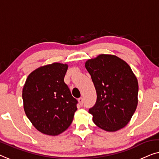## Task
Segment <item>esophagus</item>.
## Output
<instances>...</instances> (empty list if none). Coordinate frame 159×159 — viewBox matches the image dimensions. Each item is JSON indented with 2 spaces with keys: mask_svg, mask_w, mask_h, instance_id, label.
Wrapping results in <instances>:
<instances>
[{
  "mask_svg": "<svg viewBox=\"0 0 159 159\" xmlns=\"http://www.w3.org/2000/svg\"><path fill=\"white\" fill-rule=\"evenodd\" d=\"M78 101H79L80 105H81V106H82V105H83V98H79V100H78Z\"/></svg>",
  "mask_w": 159,
  "mask_h": 159,
  "instance_id": "34e87169",
  "label": "esophagus"
}]
</instances>
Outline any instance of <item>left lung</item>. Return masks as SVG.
Wrapping results in <instances>:
<instances>
[{
  "instance_id": "1",
  "label": "left lung",
  "mask_w": 159,
  "mask_h": 159,
  "mask_svg": "<svg viewBox=\"0 0 159 159\" xmlns=\"http://www.w3.org/2000/svg\"><path fill=\"white\" fill-rule=\"evenodd\" d=\"M97 93L89 110L94 123L115 132L129 123L138 105L139 83L130 66L116 55L100 54L85 62Z\"/></svg>"
}]
</instances>
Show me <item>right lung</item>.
Instances as JSON below:
<instances>
[{
    "mask_svg": "<svg viewBox=\"0 0 159 159\" xmlns=\"http://www.w3.org/2000/svg\"><path fill=\"white\" fill-rule=\"evenodd\" d=\"M68 64L54 62L41 66L27 77L23 87L24 109L36 130L57 135L70 127L77 110L64 78Z\"/></svg>",
    "mask_w": 159,
    "mask_h": 159,
    "instance_id": "obj_1",
    "label": "right lung"
}]
</instances>
